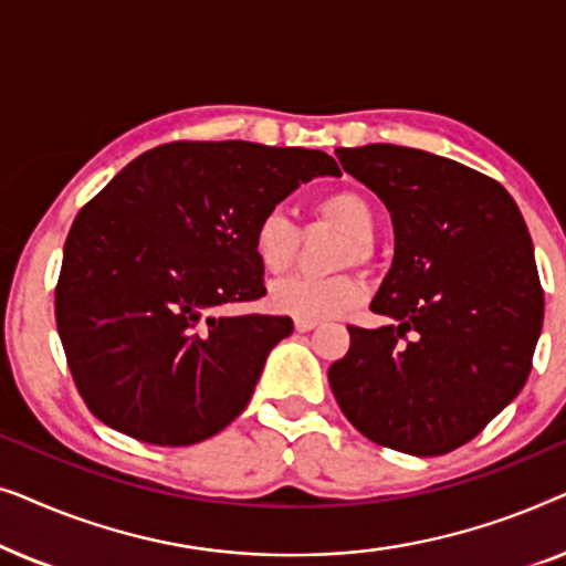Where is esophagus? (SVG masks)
<instances>
[{
  "label": "esophagus",
  "instance_id": "obj_1",
  "mask_svg": "<svg viewBox=\"0 0 566 566\" xmlns=\"http://www.w3.org/2000/svg\"><path fill=\"white\" fill-rule=\"evenodd\" d=\"M316 319H304V316H296V319H293V327H296V332H312L314 327H316Z\"/></svg>",
  "mask_w": 566,
  "mask_h": 566
}]
</instances>
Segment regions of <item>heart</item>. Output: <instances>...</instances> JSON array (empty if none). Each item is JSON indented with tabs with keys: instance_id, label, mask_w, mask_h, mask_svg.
Segmentation results:
<instances>
[{
	"instance_id": "1",
	"label": "heart",
	"mask_w": 566,
	"mask_h": 566,
	"mask_svg": "<svg viewBox=\"0 0 566 566\" xmlns=\"http://www.w3.org/2000/svg\"><path fill=\"white\" fill-rule=\"evenodd\" d=\"M314 213L343 231L335 265L370 260V239L376 231V213L370 200L358 190H332L316 200ZM298 250V229L283 211L262 213L252 229V252L265 273H285ZM363 298V283L350 273L335 275H293L270 289V306L281 314L319 319L353 308Z\"/></svg>"
}]
</instances>
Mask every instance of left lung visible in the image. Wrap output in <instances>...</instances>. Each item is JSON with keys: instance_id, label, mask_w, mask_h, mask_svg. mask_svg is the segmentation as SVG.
Returning <instances> with one entry per match:
<instances>
[{"instance_id": "8db88e82", "label": "left lung", "mask_w": 566, "mask_h": 566, "mask_svg": "<svg viewBox=\"0 0 566 566\" xmlns=\"http://www.w3.org/2000/svg\"><path fill=\"white\" fill-rule=\"evenodd\" d=\"M394 223V260L370 312L329 366L339 409L368 440L412 455L453 451L528 381L544 324L533 242L497 180L394 144L337 149Z\"/></svg>"}]
</instances>
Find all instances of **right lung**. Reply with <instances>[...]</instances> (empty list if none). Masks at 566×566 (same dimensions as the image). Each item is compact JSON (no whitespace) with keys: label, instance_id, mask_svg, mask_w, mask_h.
<instances>
[{"label":"right lung","instance_id":"add662e5","mask_svg":"<svg viewBox=\"0 0 566 566\" xmlns=\"http://www.w3.org/2000/svg\"><path fill=\"white\" fill-rule=\"evenodd\" d=\"M319 175L339 177L324 151L175 142L136 157L76 213L56 327L99 422L177 448L242 415L293 322L219 312L265 296L254 223Z\"/></svg>","mask_w":566,"mask_h":566}]
</instances>
